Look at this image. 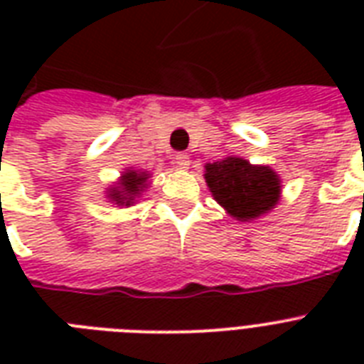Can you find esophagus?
Masks as SVG:
<instances>
[{"instance_id":"obj_1","label":"esophagus","mask_w":364,"mask_h":364,"mask_svg":"<svg viewBox=\"0 0 364 364\" xmlns=\"http://www.w3.org/2000/svg\"><path fill=\"white\" fill-rule=\"evenodd\" d=\"M173 162H176L179 168H188V164H191V160H188L187 153H177L176 159H173Z\"/></svg>"}]
</instances>
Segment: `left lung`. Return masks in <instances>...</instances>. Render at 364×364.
Returning <instances> with one entry per match:
<instances>
[{"label":"left lung","mask_w":364,"mask_h":364,"mask_svg":"<svg viewBox=\"0 0 364 364\" xmlns=\"http://www.w3.org/2000/svg\"><path fill=\"white\" fill-rule=\"evenodd\" d=\"M204 176L213 198L240 221L262 215L279 200V179L268 166L228 156L205 166Z\"/></svg>","instance_id":"left-lung-1"}]
</instances>
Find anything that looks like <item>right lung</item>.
<instances>
[{
    "mask_svg": "<svg viewBox=\"0 0 364 364\" xmlns=\"http://www.w3.org/2000/svg\"><path fill=\"white\" fill-rule=\"evenodd\" d=\"M145 181H147V173L145 171H134L128 170L122 176L121 179V187H115L109 191V198L113 202H117L119 205H130L134 202L137 194L141 193L143 187H145Z\"/></svg>",
    "mask_w": 364,
    "mask_h": 364,
    "instance_id": "add662e5",
    "label": "right lung"
}]
</instances>
